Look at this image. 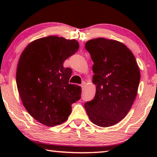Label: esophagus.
Wrapping results in <instances>:
<instances>
[{
    "label": "esophagus",
    "mask_w": 157,
    "mask_h": 157,
    "mask_svg": "<svg viewBox=\"0 0 157 157\" xmlns=\"http://www.w3.org/2000/svg\"><path fill=\"white\" fill-rule=\"evenodd\" d=\"M85 85H86V83H85V82H84L83 83H82V84H81V86H82V89H84V87L85 86Z\"/></svg>",
    "instance_id": "obj_1"
}]
</instances>
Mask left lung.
Segmentation results:
<instances>
[{"label":"left lung","mask_w":157,"mask_h":157,"mask_svg":"<svg viewBox=\"0 0 157 157\" xmlns=\"http://www.w3.org/2000/svg\"><path fill=\"white\" fill-rule=\"evenodd\" d=\"M85 48L94 62L96 92L84 108L94 124L113 126L132 108L139 85V67L131 50L120 41L97 38L87 41Z\"/></svg>","instance_id":"8db88e82"}]
</instances>
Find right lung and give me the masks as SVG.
Returning <instances> with one entry per match:
<instances>
[{
  "label": "right lung",
  "instance_id": "add662e5",
  "mask_svg": "<svg viewBox=\"0 0 157 157\" xmlns=\"http://www.w3.org/2000/svg\"><path fill=\"white\" fill-rule=\"evenodd\" d=\"M78 48L75 39L49 36L32 41L21 53L17 69L18 94L28 112L44 125L65 122L71 105L80 99L81 86L68 83L72 70L63 66Z\"/></svg>",
  "mask_w": 157,
  "mask_h": 157
}]
</instances>
